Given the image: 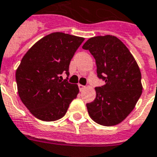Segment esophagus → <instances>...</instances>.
Listing matches in <instances>:
<instances>
[{"mask_svg": "<svg viewBox=\"0 0 157 157\" xmlns=\"http://www.w3.org/2000/svg\"><path fill=\"white\" fill-rule=\"evenodd\" d=\"M78 87L79 89H80V91H82V90H84V89L86 88L85 86L82 85V84H78Z\"/></svg>", "mask_w": 157, "mask_h": 157, "instance_id": "1", "label": "esophagus"}]
</instances>
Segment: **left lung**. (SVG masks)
Listing matches in <instances>:
<instances>
[{
  "mask_svg": "<svg viewBox=\"0 0 157 157\" xmlns=\"http://www.w3.org/2000/svg\"><path fill=\"white\" fill-rule=\"evenodd\" d=\"M82 48L93 55L98 76L105 82L95 88V100L86 104L89 116L101 125L118 124L133 111L142 93L141 73L137 62L115 36L91 38Z\"/></svg>",
  "mask_w": 157,
  "mask_h": 157,
  "instance_id": "left-lung-1",
  "label": "left lung"
}]
</instances>
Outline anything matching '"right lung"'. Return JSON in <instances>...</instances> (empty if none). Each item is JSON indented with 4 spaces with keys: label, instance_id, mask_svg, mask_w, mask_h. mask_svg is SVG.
Returning a JSON list of instances; mask_svg holds the SVG:
<instances>
[{
    "label": "right lung",
    "instance_id": "right-lung-1",
    "mask_svg": "<svg viewBox=\"0 0 157 157\" xmlns=\"http://www.w3.org/2000/svg\"><path fill=\"white\" fill-rule=\"evenodd\" d=\"M84 38L53 33L35 43L22 57L16 71L20 98L33 115L43 121L64 117L79 93L78 86L63 80Z\"/></svg>",
    "mask_w": 157,
    "mask_h": 157
}]
</instances>
